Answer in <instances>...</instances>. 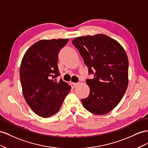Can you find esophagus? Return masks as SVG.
Returning <instances> with one entry per match:
<instances>
[{
  "label": "esophagus",
  "instance_id": "34e87169",
  "mask_svg": "<svg viewBox=\"0 0 148 148\" xmlns=\"http://www.w3.org/2000/svg\"><path fill=\"white\" fill-rule=\"evenodd\" d=\"M77 85V83H74V82L71 83V86H72V87H73V88L75 87V86H76Z\"/></svg>",
  "mask_w": 148,
  "mask_h": 148
}]
</instances>
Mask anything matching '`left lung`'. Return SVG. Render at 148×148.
Segmentation results:
<instances>
[{
    "label": "left lung",
    "mask_w": 148,
    "mask_h": 148,
    "mask_svg": "<svg viewBox=\"0 0 148 148\" xmlns=\"http://www.w3.org/2000/svg\"><path fill=\"white\" fill-rule=\"evenodd\" d=\"M73 44L81 54L88 73L90 94L82 103L95 115H105L116 107L128 84V60L125 50L115 40L103 34L74 38Z\"/></svg>",
    "instance_id": "8db88e82"
}]
</instances>
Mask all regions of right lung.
Instances as JSON below:
<instances>
[{"label": "right lung", "mask_w": 148, "mask_h": 148, "mask_svg": "<svg viewBox=\"0 0 148 148\" xmlns=\"http://www.w3.org/2000/svg\"><path fill=\"white\" fill-rule=\"evenodd\" d=\"M69 39L42 40L29 47L25 53L20 67V82L24 98L38 115L53 116L60 111L71 87L60 75L58 54Z\"/></svg>", "instance_id": "add662e5"}]
</instances>
